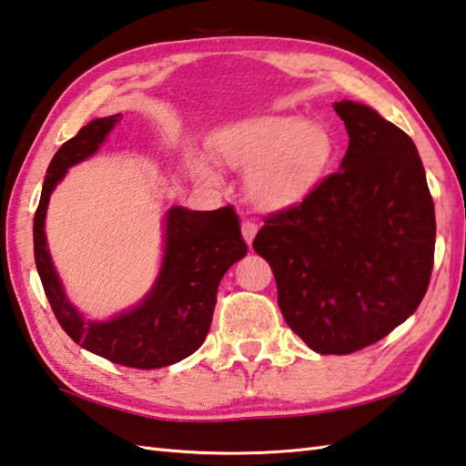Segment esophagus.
<instances>
[{
	"label": "esophagus",
	"instance_id": "1",
	"mask_svg": "<svg viewBox=\"0 0 466 466\" xmlns=\"http://www.w3.org/2000/svg\"><path fill=\"white\" fill-rule=\"evenodd\" d=\"M256 233H258V223L256 221H249V218H245V221L241 223L243 239L248 241V243H251L253 237H256Z\"/></svg>",
	"mask_w": 466,
	"mask_h": 466
}]
</instances>
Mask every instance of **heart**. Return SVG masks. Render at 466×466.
I'll list each match as a JSON object with an SVG mask.
<instances>
[{"label":"heart","instance_id":"1","mask_svg":"<svg viewBox=\"0 0 466 466\" xmlns=\"http://www.w3.org/2000/svg\"><path fill=\"white\" fill-rule=\"evenodd\" d=\"M213 150L231 168H248L245 192L253 205L279 210L310 195L330 162L335 142L322 126L302 124L300 117L263 116L218 131Z\"/></svg>","mask_w":466,"mask_h":466}]
</instances>
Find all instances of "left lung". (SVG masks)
<instances>
[{
    "label": "left lung",
    "mask_w": 466,
    "mask_h": 466,
    "mask_svg": "<svg viewBox=\"0 0 466 466\" xmlns=\"http://www.w3.org/2000/svg\"><path fill=\"white\" fill-rule=\"evenodd\" d=\"M332 107L349 134L340 170L263 218L253 249L274 271L288 327L316 353L349 355L416 312L432 276L436 218L406 131L361 103Z\"/></svg>",
    "instance_id": "8db88e82"
}]
</instances>
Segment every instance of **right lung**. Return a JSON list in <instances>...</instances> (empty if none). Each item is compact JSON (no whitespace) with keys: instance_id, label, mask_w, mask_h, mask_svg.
Returning a JSON list of instances; mask_svg holds the SVG:
<instances>
[{"instance_id":"add662e5","label":"right lung","mask_w":466,"mask_h":466,"mask_svg":"<svg viewBox=\"0 0 466 466\" xmlns=\"http://www.w3.org/2000/svg\"><path fill=\"white\" fill-rule=\"evenodd\" d=\"M119 121L121 113L93 119L52 157L34 215V259L52 312L70 339L111 363L157 370L182 361L203 345L213 320L218 282L237 259L245 258L248 245L231 205L217 210L172 207L166 213L162 269L150 294L116 319L85 320L66 300L52 266L44 218L52 190L66 170L99 150Z\"/></svg>"}]
</instances>
